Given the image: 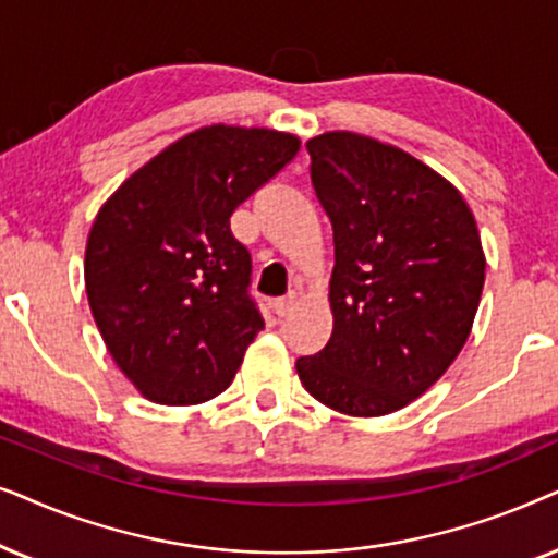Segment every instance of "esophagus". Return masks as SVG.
<instances>
[{
    "mask_svg": "<svg viewBox=\"0 0 558 558\" xmlns=\"http://www.w3.org/2000/svg\"><path fill=\"white\" fill-rule=\"evenodd\" d=\"M293 306H295V295L291 293V295H286V299H278V301H272V311L278 316H288L293 311Z\"/></svg>",
    "mask_w": 558,
    "mask_h": 558,
    "instance_id": "obj_1",
    "label": "esophagus"
}]
</instances>
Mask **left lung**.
<instances>
[{
  "label": "left lung",
  "mask_w": 558,
  "mask_h": 558,
  "mask_svg": "<svg viewBox=\"0 0 558 558\" xmlns=\"http://www.w3.org/2000/svg\"><path fill=\"white\" fill-rule=\"evenodd\" d=\"M306 150L333 229V329L295 369L331 411H400L470 337L485 286L477 221L447 178L396 145L337 130Z\"/></svg>",
  "instance_id": "8db88e82"
}]
</instances>
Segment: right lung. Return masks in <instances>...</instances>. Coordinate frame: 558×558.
<instances>
[{
	"label": "right lung",
	"instance_id": "1",
	"mask_svg": "<svg viewBox=\"0 0 558 558\" xmlns=\"http://www.w3.org/2000/svg\"><path fill=\"white\" fill-rule=\"evenodd\" d=\"M299 150L288 132L211 124L155 155L96 214L88 306L111 360L153 403H206L232 385L265 322L229 217Z\"/></svg>",
	"mask_w": 558,
	"mask_h": 558
}]
</instances>
